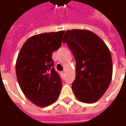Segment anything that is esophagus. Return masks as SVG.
Returning a JSON list of instances; mask_svg holds the SVG:
<instances>
[{"label": "esophagus", "mask_w": 126, "mask_h": 126, "mask_svg": "<svg viewBox=\"0 0 126 126\" xmlns=\"http://www.w3.org/2000/svg\"><path fill=\"white\" fill-rule=\"evenodd\" d=\"M61 74H62V75H64V74H65V72H64V71H63V72H62Z\"/></svg>", "instance_id": "1"}]
</instances>
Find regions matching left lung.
Segmentation results:
<instances>
[{
	"mask_svg": "<svg viewBox=\"0 0 126 126\" xmlns=\"http://www.w3.org/2000/svg\"><path fill=\"white\" fill-rule=\"evenodd\" d=\"M63 42L66 43L76 60V77L72 84L75 96L85 103L97 102L112 79L109 49L97 34L88 30H67Z\"/></svg>",
	"mask_w": 126,
	"mask_h": 126,
	"instance_id": "1",
	"label": "left lung"
}]
</instances>
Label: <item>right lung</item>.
<instances>
[{
    "label": "right lung",
    "mask_w": 126,
    "mask_h": 126,
    "mask_svg": "<svg viewBox=\"0 0 126 126\" xmlns=\"http://www.w3.org/2000/svg\"><path fill=\"white\" fill-rule=\"evenodd\" d=\"M64 30L31 36L21 48L16 64L19 85L26 97L39 107L58 98L62 83L53 68L52 53L61 46Z\"/></svg>",
    "instance_id": "1"
}]
</instances>
